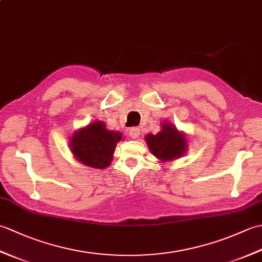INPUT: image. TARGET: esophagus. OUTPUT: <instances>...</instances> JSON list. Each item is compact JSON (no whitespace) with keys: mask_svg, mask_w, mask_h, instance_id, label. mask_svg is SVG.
<instances>
[{"mask_svg":"<svg viewBox=\"0 0 262 262\" xmlns=\"http://www.w3.org/2000/svg\"><path fill=\"white\" fill-rule=\"evenodd\" d=\"M129 135L132 138H134V140H137L138 137H140V128L137 127H133L129 129Z\"/></svg>","mask_w":262,"mask_h":262,"instance_id":"esophagus-1","label":"esophagus"}]
</instances>
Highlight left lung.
<instances>
[{
	"mask_svg": "<svg viewBox=\"0 0 262 262\" xmlns=\"http://www.w3.org/2000/svg\"><path fill=\"white\" fill-rule=\"evenodd\" d=\"M145 142L151 153L163 163L183 157L188 149L186 134L170 121L161 124V130L158 134H147Z\"/></svg>",
	"mask_w": 262,
	"mask_h": 262,
	"instance_id": "left-lung-1",
	"label": "left lung"
}]
</instances>
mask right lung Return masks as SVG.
Returning a JSON list of instances; mask_svg holds the SVG:
<instances>
[{"label":"right lung","mask_w":262,"mask_h":262,"mask_svg":"<svg viewBox=\"0 0 262 262\" xmlns=\"http://www.w3.org/2000/svg\"><path fill=\"white\" fill-rule=\"evenodd\" d=\"M120 132L109 130L101 120H94L73 133L70 149L80 163L90 168L105 169L111 164Z\"/></svg>","instance_id":"add662e5"}]
</instances>
